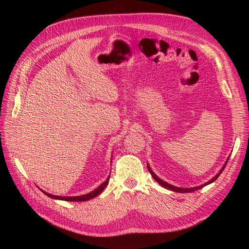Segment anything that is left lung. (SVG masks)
<instances>
[{
  "label": "left lung",
  "mask_w": 249,
  "mask_h": 249,
  "mask_svg": "<svg viewBox=\"0 0 249 249\" xmlns=\"http://www.w3.org/2000/svg\"><path fill=\"white\" fill-rule=\"evenodd\" d=\"M228 160H229V158L228 160H227V161H226V163L224 165V167L220 169V171L216 174V176L212 178V179H210L209 182H206L205 184H203V185H200V186H197V187H192V188H181V187H177V186H173V185H171V184H168L167 182H165V181H162L161 178H158L156 174L152 171V169L150 168V166L147 165V169H149V171H150V173H151V176L153 177V178L155 179V181L160 184V185H161L162 187H165V188H167V189H170V190H173V192H177V193H193V192H195V190H198V189H200V188H202V187H204V186H206V185H209V184H211V183H213L214 181H216V179H217V178L220 176V173L224 171V169H225V167H226V165H227V162H228Z\"/></svg>",
  "instance_id": "1"
}]
</instances>
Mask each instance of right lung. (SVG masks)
Instances as JSON below:
<instances>
[{
    "label": "right lung",
    "mask_w": 249,
    "mask_h": 249,
    "mask_svg": "<svg viewBox=\"0 0 249 249\" xmlns=\"http://www.w3.org/2000/svg\"><path fill=\"white\" fill-rule=\"evenodd\" d=\"M109 178H110V176L108 177V178L106 179V181H105L102 185H100V186H98L96 189H94L93 192L89 193V194H87V195L76 196V197H61V196H54V195L48 194V193L44 192V190H43V193H44L45 195L48 196V197L53 198V199H57V200H64V201H88V200H89V199L95 198V197H96V196H98L100 193L103 192V190L105 189V187L107 186V184H108V182H109Z\"/></svg>",
    "instance_id": "right-lung-1"
}]
</instances>
